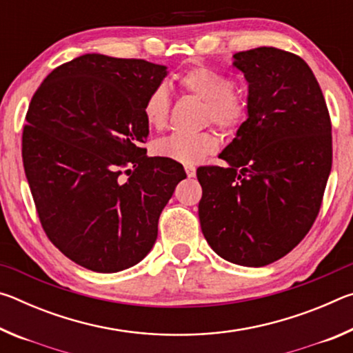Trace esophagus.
<instances>
[{"label": "esophagus", "mask_w": 353, "mask_h": 353, "mask_svg": "<svg viewBox=\"0 0 353 353\" xmlns=\"http://www.w3.org/2000/svg\"><path fill=\"white\" fill-rule=\"evenodd\" d=\"M185 172H187L188 177H194L196 176V168L194 166H185Z\"/></svg>", "instance_id": "1"}]
</instances>
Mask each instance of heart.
<instances>
[{
	"label": "heart",
	"instance_id": "heart-1",
	"mask_svg": "<svg viewBox=\"0 0 353 353\" xmlns=\"http://www.w3.org/2000/svg\"><path fill=\"white\" fill-rule=\"evenodd\" d=\"M179 87L205 104V121L221 129H235L248 115V99L234 90L229 76L210 67H194L179 77ZM170 99L165 87H155L148 94L143 115L149 128L163 129L168 119ZM219 148L218 135L212 130L199 134H172L155 145L160 157L182 165H194Z\"/></svg>",
	"mask_w": 353,
	"mask_h": 353
}]
</instances>
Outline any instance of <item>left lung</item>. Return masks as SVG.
Masks as SVG:
<instances>
[{
    "label": "left lung",
    "instance_id": "left-lung-1",
    "mask_svg": "<svg viewBox=\"0 0 353 353\" xmlns=\"http://www.w3.org/2000/svg\"><path fill=\"white\" fill-rule=\"evenodd\" d=\"M249 82L248 119L216 165L196 171L201 229L224 260L260 268L312 229L332 170V123L302 57L272 46L236 52Z\"/></svg>",
    "mask_w": 353,
    "mask_h": 353
}]
</instances>
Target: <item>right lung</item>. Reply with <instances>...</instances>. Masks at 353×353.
Instances as JSON below:
<instances>
[{
	"instance_id": "right-lung-1",
	"label": "right lung",
	"mask_w": 353,
	"mask_h": 353,
	"mask_svg": "<svg viewBox=\"0 0 353 353\" xmlns=\"http://www.w3.org/2000/svg\"><path fill=\"white\" fill-rule=\"evenodd\" d=\"M166 67L83 54L52 70L29 103L23 166L39 219L61 252L94 272L137 265L157 240L181 163L148 157V94Z\"/></svg>"
}]
</instances>
